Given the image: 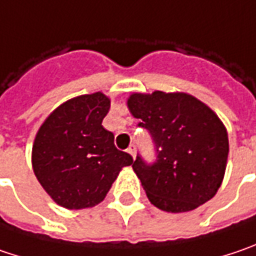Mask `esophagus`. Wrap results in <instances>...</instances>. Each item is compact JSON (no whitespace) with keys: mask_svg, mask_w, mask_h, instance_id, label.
<instances>
[{"mask_svg":"<svg viewBox=\"0 0 256 256\" xmlns=\"http://www.w3.org/2000/svg\"><path fill=\"white\" fill-rule=\"evenodd\" d=\"M128 152L132 155V156H133V158H134V156H136V146H134V144H130V146H128Z\"/></svg>","mask_w":256,"mask_h":256,"instance_id":"esophagus-1","label":"esophagus"}]
</instances>
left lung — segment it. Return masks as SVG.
I'll return each mask as SVG.
<instances>
[{"instance_id": "left-lung-1", "label": "left lung", "mask_w": 256, "mask_h": 256, "mask_svg": "<svg viewBox=\"0 0 256 256\" xmlns=\"http://www.w3.org/2000/svg\"><path fill=\"white\" fill-rule=\"evenodd\" d=\"M128 106L155 146V162L138 155L133 170L149 202L170 213L214 197L226 170L228 132L214 112L182 92L132 94Z\"/></svg>"}]
</instances>
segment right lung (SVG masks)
<instances>
[{"label": "right lung", "instance_id": "obj_1", "mask_svg": "<svg viewBox=\"0 0 256 256\" xmlns=\"http://www.w3.org/2000/svg\"><path fill=\"white\" fill-rule=\"evenodd\" d=\"M110 100L101 92L72 98L38 128L33 144V170L44 191L70 210L101 203L123 166L133 158L114 146L102 128Z\"/></svg>", "mask_w": 256, "mask_h": 256}]
</instances>
